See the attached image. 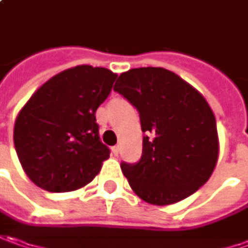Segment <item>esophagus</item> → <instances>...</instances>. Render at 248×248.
I'll use <instances>...</instances> for the list:
<instances>
[{"label":"esophagus","mask_w":248,"mask_h":248,"mask_svg":"<svg viewBox=\"0 0 248 248\" xmlns=\"http://www.w3.org/2000/svg\"><path fill=\"white\" fill-rule=\"evenodd\" d=\"M111 152H112V154H114V155H118V154H119V147H118V145H115V147H112V148H111Z\"/></svg>","instance_id":"1"}]
</instances>
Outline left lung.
<instances>
[{
    "mask_svg": "<svg viewBox=\"0 0 248 248\" xmlns=\"http://www.w3.org/2000/svg\"><path fill=\"white\" fill-rule=\"evenodd\" d=\"M114 90L140 114L142 155L121 169L134 193L167 206L207 183L218 160L219 141L213 109L201 92L162 67L132 68L119 75Z\"/></svg>",
    "mask_w": 248,
    "mask_h": 248,
    "instance_id": "1",
    "label": "left lung"
}]
</instances>
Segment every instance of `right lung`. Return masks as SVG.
<instances>
[{
  "label": "right lung",
  "instance_id": "1",
  "mask_svg": "<svg viewBox=\"0 0 248 248\" xmlns=\"http://www.w3.org/2000/svg\"><path fill=\"white\" fill-rule=\"evenodd\" d=\"M104 67L56 74L19 111L13 142L24 173L47 192H71L100 173L109 150L98 137L96 109L116 79Z\"/></svg>",
  "mask_w": 248,
  "mask_h": 248
}]
</instances>
